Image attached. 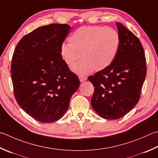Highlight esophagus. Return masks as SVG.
Returning a JSON list of instances; mask_svg holds the SVG:
<instances>
[{
  "label": "esophagus",
  "instance_id": "esophagus-1",
  "mask_svg": "<svg viewBox=\"0 0 158 158\" xmlns=\"http://www.w3.org/2000/svg\"><path fill=\"white\" fill-rule=\"evenodd\" d=\"M79 77V80H80V81H81V82H82V81H85V80L87 79V77H85V76L80 75Z\"/></svg>",
  "mask_w": 158,
  "mask_h": 158
}]
</instances>
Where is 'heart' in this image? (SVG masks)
<instances>
[{
	"instance_id": "heart-1",
	"label": "heart",
	"mask_w": 158,
	"mask_h": 158,
	"mask_svg": "<svg viewBox=\"0 0 158 158\" xmlns=\"http://www.w3.org/2000/svg\"><path fill=\"white\" fill-rule=\"evenodd\" d=\"M69 43H64L60 54L64 62L73 66L74 73L85 74L93 69L104 70L115 59L120 47L118 31L113 28L100 25H88L77 29L71 34Z\"/></svg>"
}]
</instances>
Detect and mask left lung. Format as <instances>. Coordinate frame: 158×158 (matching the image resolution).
<instances>
[{"label": "left lung", "instance_id": "1", "mask_svg": "<svg viewBox=\"0 0 158 158\" xmlns=\"http://www.w3.org/2000/svg\"><path fill=\"white\" fill-rule=\"evenodd\" d=\"M121 43L115 59L108 67L88 77L94 86L93 110L107 119L126 115L139 102L147 74V61L139 39L116 23Z\"/></svg>", "mask_w": 158, "mask_h": 158}]
</instances>
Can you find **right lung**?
Listing matches in <instances>:
<instances>
[{
    "label": "right lung",
    "mask_w": 158,
    "mask_h": 158,
    "mask_svg": "<svg viewBox=\"0 0 158 158\" xmlns=\"http://www.w3.org/2000/svg\"><path fill=\"white\" fill-rule=\"evenodd\" d=\"M71 29L66 24L38 27L20 40L14 50L11 77L17 103L43 123L61 119L80 85L60 54Z\"/></svg>",
    "instance_id": "obj_1"
}]
</instances>
